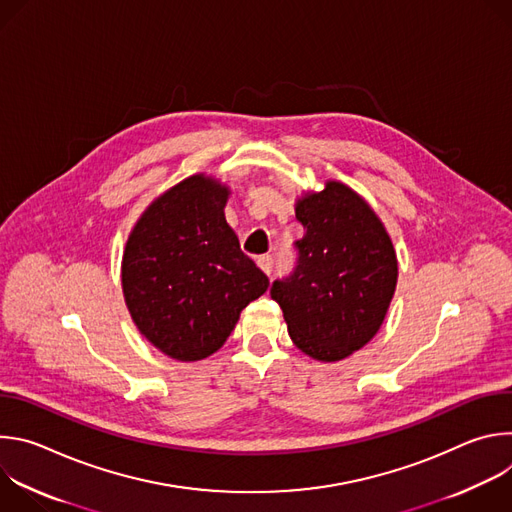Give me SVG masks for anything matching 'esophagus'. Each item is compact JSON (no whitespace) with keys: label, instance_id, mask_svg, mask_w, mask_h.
<instances>
[{"label":"esophagus","instance_id":"34e87169","mask_svg":"<svg viewBox=\"0 0 512 512\" xmlns=\"http://www.w3.org/2000/svg\"><path fill=\"white\" fill-rule=\"evenodd\" d=\"M257 265H259L267 275H271V271H273V257H271V255H259V257H257Z\"/></svg>","mask_w":512,"mask_h":512}]
</instances>
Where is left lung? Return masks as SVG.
<instances>
[{
    "instance_id": "1",
    "label": "left lung",
    "mask_w": 512,
    "mask_h": 512,
    "mask_svg": "<svg viewBox=\"0 0 512 512\" xmlns=\"http://www.w3.org/2000/svg\"><path fill=\"white\" fill-rule=\"evenodd\" d=\"M304 237L294 273L275 279L271 300L308 356L336 362L379 332L397 285V255L375 210L352 188L326 182L296 204Z\"/></svg>"
}]
</instances>
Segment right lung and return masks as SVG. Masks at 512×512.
<instances>
[{
  "label": "right lung",
  "mask_w": 512,
  "mask_h": 512,
  "mask_svg": "<svg viewBox=\"0 0 512 512\" xmlns=\"http://www.w3.org/2000/svg\"><path fill=\"white\" fill-rule=\"evenodd\" d=\"M229 188L194 174L141 214L121 263V285L137 330L170 358L210 356L269 279L225 218Z\"/></svg>",
  "instance_id": "add662e5"
}]
</instances>
